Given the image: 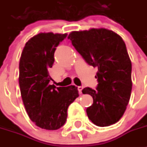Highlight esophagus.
<instances>
[{
    "label": "esophagus",
    "instance_id": "34e87169",
    "mask_svg": "<svg viewBox=\"0 0 147 147\" xmlns=\"http://www.w3.org/2000/svg\"><path fill=\"white\" fill-rule=\"evenodd\" d=\"M82 88H83V87H82V86H78V87H77V89H78L79 93H80V94H82Z\"/></svg>",
    "mask_w": 147,
    "mask_h": 147
}]
</instances>
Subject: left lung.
I'll list each match as a JSON object with an SVG mask.
<instances>
[{
	"label": "left lung",
	"mask_w": 147,
	"mask_h": 147,
	"mask_svg": "<svg viewBox=\"0 0 147 147\" xmlns=\"http://www.w3.org/2000/svg\"><path fill=\"white\" fill-rule=\"evenodd\" d=\"M67 38L88 65L98 68L96 90L82 91L94 100L86 109L88 118L101 127L116 123L126 111L132 88L131 62L125 42L106 28L73 31Z\"/></svg>",
	"instance_id": "1"
}]
</instances>
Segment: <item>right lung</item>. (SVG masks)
<instances>
[{"mask_svg":"<svg viewBox=\"0 0 147 147\" xmlns=\"http://www.w3.org/2000/svg\"><path fill=\"white\" fill-rule=\"evenodd\" d=\"M67 35L40 32L28 40L20 58L21 98L29 117L44 129L56 130L63 126L67 108L79 96L74 86L56 88L49 84L56 47Z\"/></svg>","mask_w":147,"mask_h":147,"instance_id":"1","label":"right lung"}]
</instances>
